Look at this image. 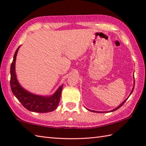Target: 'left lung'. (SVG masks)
<instances>
[{"mask_svg": "<svg viewBox=\"0 0 146 146\" xmlns=\"http://www.w3.org/2000/svg\"><path fill=\"white\" fill-rule=\"evenodd\" d=\"M134 87H133V89H132V92H131V94H130V95H131V94H132V92H133V90H134ZM129 95V96H130ZM127 99H128V98H127V99H125V100H124V101H123V102H122V104H121L120 105H119V106H118L117 108H114V109L113 110H111V111H115L116 110H117V109H119V108L120 107H122V105H123V104H124V103H125V102H126V100H127ZM90 111H94V112H97V113H99V112H100V113H102V112H100V111H94V110H89Z\"/></svg>", "mask_w": 146, "mask_h": 146, "instance_id": "1", "label": "left lung"}]
</instances>
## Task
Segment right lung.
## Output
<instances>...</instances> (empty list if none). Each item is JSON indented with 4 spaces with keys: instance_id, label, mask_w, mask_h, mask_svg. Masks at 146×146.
<instances>
[{
    "instance_id": "1",
    "label": "right lung",
    "mask_w": 146,
    "mask_h": 146,
    "mask_svg": "<svg viewBox=\"0 0 146 146\" xmlns=\"http://www.w3.org/2000/svg\"><path fill=\"white\" fill-rule=\"evenodd\" d=\"M20 46L15 51L11 66L10 84L11 90L23 107L35 112L46 113L54 110L60 103L63 85L60 86L55 94L51 97H42L31 94L22 88L16 78L15 72V62Z\"/></svg>"
}]
</instances>
